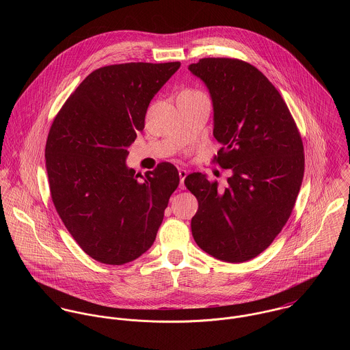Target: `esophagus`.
<instances>
[{
	"label": "esophagus",
	"mask_w": 350,
	"mask_h": 350,
	"mask_svg": "<svg viewBox=\"0 0 350 350\" xmlns=\"http://www.w3.org/2000/svg\"><path fill=\"white\" fill-rule=\"evenodd\" d=\"M187 176L186 170H179V178H180V189H185V179Z\"/></svg>",
	"instance_id": "esophagus-1"
}]
</instances>
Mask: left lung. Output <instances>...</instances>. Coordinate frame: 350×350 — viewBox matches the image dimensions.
<instances>
[{
    "instance_id": "8db88e82",
    "label": "left lung",
    "mask_w": 350,
    "mask_h": 350,
    "mask_svg": "<svg viewBox=\"0 0 350 350\" xmlns=\"http://www.w3.org/2000/svg\"><path fill=\"white\" fill-rule=\"evenodd\" d=\"M206 85L214 111L215 156L230 170L228 187L194 172L186 187L197 197L191 232L200 250L226 262H244L267 250L288 221L299 194L304 154L286 102L254 66L204 57L189 66Z\"/></svg>"
}]
</instances>
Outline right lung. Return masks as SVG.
<instances>
[{"label":"right lung","instance_id":"obj_1","mask_svg":"<svg viewBox=\"0 0 350 350\" xmlns=\"http://www.w3.org/2000/svg\"><path fill=\"white\" fill-rule=\"evenodd\" d=\"M179 67V62L100 67L51 125L46 168L52 202L78 245L103 264L121 265L150 250L179 185L171 163L146 176L126 165L150 100Z\"/></svg>","mask_w":350,"mask_h":350}]
</instances>
